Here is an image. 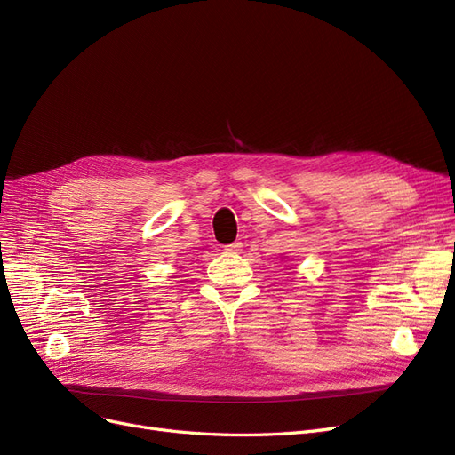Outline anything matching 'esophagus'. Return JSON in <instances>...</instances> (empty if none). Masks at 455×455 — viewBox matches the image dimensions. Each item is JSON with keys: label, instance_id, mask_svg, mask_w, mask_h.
I'll return each instance as SVG.
<instances>
[{"label": "esophagus", "instance_id": "34e87169", "mask_svg": "<svg viewBox=\"0 0 455 455\" xmlns=\"http://www.w3.org/2000/svg\"><path fill=\"white\" fill-rule=\"evenodd\" d=\"M242 247H243V243H242V242H234V243L227 245V247H225V251H228V252H240V251H242Z\"/></svg>", "mask_w": 455, "mask_h": 455}]
</instances>
